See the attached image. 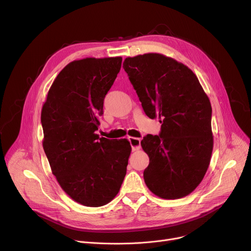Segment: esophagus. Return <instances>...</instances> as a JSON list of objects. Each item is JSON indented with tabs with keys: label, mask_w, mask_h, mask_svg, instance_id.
<instances>
[{
	"label": "esophagus",
	"mask_w": 251,
	"mask_h": 251,
	"mask_svg": "<svg viewBox=\"0 0 251 251\" xmlns=\"http://www.w3.org/2000/svg\"><path fill=\"white\" fill-rule=\"evenodd\" d=\"M128 140L130 142V145H131L133 151H137V150H139L141 148V140L139 138L129 137Z\"/></svg>",
	"instance_id": "1"
}]
</instances>
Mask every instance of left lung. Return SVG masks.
Instances as JSON below:
<instances>
[{
	"label": "left lung",
	"instance_id": "8db88e82",
	"mask_svg": "<svg viewBox=\"0 0 251 251\" xmlns=\"http://www.w3.org/2000/svg\"><path fill=\"white\" fill-rule=\"evenodd\" d=\"M123 67L143 110L162 123L159 135L141 141L150 159L145 183L162 199L184 198L200 185L210 162L209 99L188 66L163 54L127 57Z\"/></svg>",
	"mask_w": 251,
	"mask_h": 251
}]
</instances>
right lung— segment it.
Here are the masks:
<instances>
[{
	"instance_id": "right-lung-1",
	"label": "right lung",
	"mask_w": 251,
	"mask_h": 251,
	"mask_svg": "<svg viewBox=\"0 0 251 251\" xmlns=\"http://www.w3.org/2000/svg\"><path fill=\"white\" fill-rule=\"evenodd\" d=\"M122 57H87L68 63L54 79L42 109L43 147L61 189L85 206H102L118 194L131 146L100 138L105 95Z\"/></svg>"
}]
</instances>
